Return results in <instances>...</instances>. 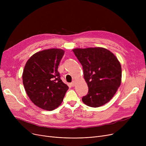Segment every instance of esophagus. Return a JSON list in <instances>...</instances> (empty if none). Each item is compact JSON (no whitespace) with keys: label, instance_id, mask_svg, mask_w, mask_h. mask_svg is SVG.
Wrapping results in <instances>:
<instances>
[{"label":"esophagus","instance_id":"esophagus-1","mask_svg":"<svg viewBox=\"0 0 146 146\" xmlns=\"http://www.w3.org/2000/svg\"><path fill=\"white\" fill-rule=\"evenodd\" d=\"M75 83H75V81H74V80H73V81L71 83V85H72V86H74V85H75Z\"/></svg>","mask_w":146,"mask_h":146}]
</instances>
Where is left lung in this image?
<instances>
[{
	"label": "left lung",
	"instance_id": "1",
	"mask_svg": "<svg viewBox=\"0 0 146 146\" xmlns=\"http://www.w3.org/2000/svg\"><path fill=\"white\" fill-rule=\"evenodd\" d=\"M73 51L83 67L89 89L82 101L93 108L108 102L121 82V66L117 58L102 47L75 48Z\"/></svg>",
	"mask_w": 146,
	"mask_h": 146
}]
</instances>
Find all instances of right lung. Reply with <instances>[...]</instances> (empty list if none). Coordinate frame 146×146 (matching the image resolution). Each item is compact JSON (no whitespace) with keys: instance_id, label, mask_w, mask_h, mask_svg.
<instances>
[{"instance_id":"obj_1","label":"right lung","mask_w":146,"mask_h":146,"mask_svg":"<svg viewBox=\"0 0 146 146\" xmlns=\"http://www.w3.org/2000/svg\"><path fill=\"white\" fill-rule=\"evenodd\" d=\"M64 54L61 49L44 50L34 54L25 66L22 80L26 92L31 101L42 110L57 108L68 89L58 72Z\"/></svg>"}]
</instances>
